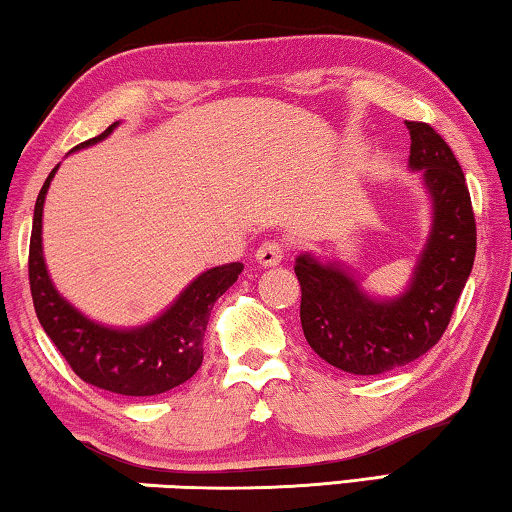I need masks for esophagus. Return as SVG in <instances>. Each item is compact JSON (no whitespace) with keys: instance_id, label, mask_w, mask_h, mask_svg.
Masks as SVG:
<instances>
[{"instance_id":"34e87169","label":"esophagus","mask_w":512,"mask_h":512,"mask_svg":"<svg viewBox=\"0 0 512 512\" xmlns=\"http://www.w3.org/2000/svg\"><path fill=\"white\" fill-rule=\"evenodd\" d=\"M284 251H286L284 244L277 240H268L256 249V261L261 263L263 268H274V265L284 261Z\"/></svg>"}]
</instances>
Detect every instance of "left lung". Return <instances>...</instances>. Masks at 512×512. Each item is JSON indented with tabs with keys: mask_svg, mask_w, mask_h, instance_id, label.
Masks as SVG:
<instances>
[{
	"mask_svg": "<svg viewBox=\"0 0 512 512\" xmlns=\"http://www.w3.org/2000/svg\"><path fill=\"white\" fill-rule=\"evenodd\" d=\"M406 129L409 168L420 170L432 201V228L406 291L379 300L337 261L295 258L302 332L325 362L348 374H383L425 355L446 332L476 258V219L453 150L425 122Z\"/></svg>",
	"mask_w": 512,
	"mask_h": 512,
	"instance_id": "8db88e82",
	"label": "left lung"
}]
</instances>
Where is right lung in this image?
<instances>
[{
    "instance_id": "right-lung-1",
    "label": "right lung",
    "mask_w": 512,
    "mask_h": 512,
    "mask_svg": "<svg viewBox=\"0 0 512 512\" xmlns=\"http://www.w3.org/2000/svg\"><path fill=\"white\" fill-rule=\"evenodd\" d=\"M115 127L117 122L101 136L80 143L76 150L108 138ZM57 168L59 164L50 170L36 198L29 240V288L39 323L85 383L127 397H152L177 388L201 367L210 311L238 281L244 265L226 263L198 274L164 314L140 328H108L90 321L57 293L43 258V203Z\"/></svg>"
}]
</instances>
